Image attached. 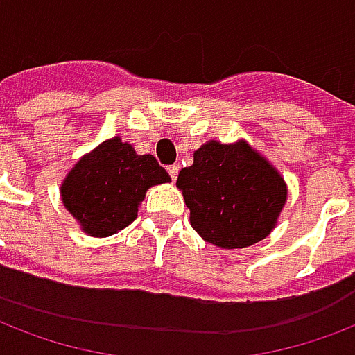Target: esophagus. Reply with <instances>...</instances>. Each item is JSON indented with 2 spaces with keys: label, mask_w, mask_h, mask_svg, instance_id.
Returning <instances> with one entry per match:
<instances>
[{
  "label": "esophagus",
  "mask_w": 355,
  "mask_h": 355,
  "mask_svg": "<svg viewBox=\"0 0 355 355\" xmlns=\"http://www.w3.org/2000/svg\"><path fill=\"white\" fill-rule=\"evenodd\" d=\"M167 173L171 175V180L175 182V180H177V175H178V167L177 165H171V167H167Z\"/></svg>",
  "instance_id": "34e87169"
}]
</instances>
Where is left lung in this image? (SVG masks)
Wrapping results in <instances>:
<instances>
[{"label":"left lung","mask_w":355,"mask_h":355,"mask_svg":"<svg viewBox=\"0 0 355 355\" xmlns=\"http://www.w3.org/2000/svg\"><path fill=\"white\" fill-rule=\"evenodd\" d=\"M191 227L207 243L244 248L265 239L286 203L284 178L246 143L203 144L178 173Z\"/></svg>","instance_id":"1"}]
</instances>
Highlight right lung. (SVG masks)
<instances>
[{"instance_id":"add662e5","label":"right lung","mask_w":355,"mask_h":355,"mask_svg":"<svg viewBox=\"0 0 355 355\" xmlns=\"http://www.w3.org/2000/svg\"><path fill=\"white\" fill-rule=\"evenodd\" d=\"M169 180L152 154L139 156L114 137L78 159L62 184V201L88 235L109 237L137 218L150 186Z\"/></svg>"}]
</instances>
